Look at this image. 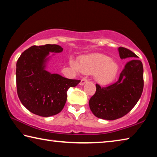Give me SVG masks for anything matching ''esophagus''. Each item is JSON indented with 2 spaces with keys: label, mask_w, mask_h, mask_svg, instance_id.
<instances>
[{
  "label": "esophagus",
  "mask_w": 157,
  "mask_h": 157,
  "mask_svg": "<svg viewBox=\"0 0 157 157\" xmlns=\"http://www.w3.org/2000/svg\"><path fill=\"white\" fill-rule=\"evenodd\" d=\"M86 82H88V79L86 78H82V79H81V82H80V83H79V84L82 85H82H84V84H86Z\"/></svg>",
  "instance_id": "esophagus-1"
}]
</instances>
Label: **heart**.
Returning a JSON list of instances; mask_svg holds the SVG:
<instances>
[{
	"label": "heart",
	"instance_id": "obj_1",
	"mask_svg": "<svg viewBox=\"0 0 157 157\" xmlns=\"http://www.w3.org/2000/svg\"><path fill=\"white\" fill-rule=\"evenodd\" d=\"M79 71L83 73H94L95 80L106 84L115 78L118 71L116 62L111 60V58L103 54H92L80 58L78 65Z\"/></svg>",
	"mask_w": 157,
	"mask_h": 157
}]
</instances>
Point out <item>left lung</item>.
Listing matches in <instances>:
<instances>
[{
  "instance_id": "1",
  "label": "left lung",
  "mask_w": 157,
  "mask_h": 157,
  "mask_svg": "<svg viewBox=\"0 0 157 157\" xmlns=\"http://www.w3.org/2000/svg\"><path fill=\"white\" fill-rule=\"evenodd\" d=\"M121 59L138 57L123 47L118 48ZM143 67L140 60L133 59L126 63L118 80L106 87L96 84V91L89 100V107L99 118L113 121L131 111L140 99L143 90Z\"/></svg>"
}]
</instances>
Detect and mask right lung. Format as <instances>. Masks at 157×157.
Returning a JSON list of instances; mask_svg holds the SVG:
<instances>
[{
  "label": "right lung",
  "mask_w": 157,
  "mask_h": 157,
  "mask_svg": "<svg viewBox=\"0 0 157 157\" xmlns=\"http://www.w3.org/2000/svg\"><path fill=\"white\" fill-rule=\"evenodd\" d=\"M56 44L33 46L25 50L17 62V94L23 105L36 115L49 117L63 109L67 91L80 80L65 78L46 71L50 52H61Z\"/></svg>",
  "instance_id": "1"
}]
</instances>
